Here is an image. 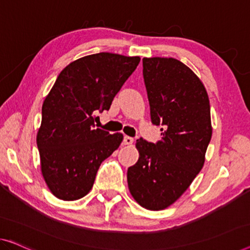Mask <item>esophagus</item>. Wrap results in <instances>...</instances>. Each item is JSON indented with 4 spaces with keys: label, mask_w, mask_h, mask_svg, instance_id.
Instances as JSON below:
<instances>
[{
    "label": "esophagus",
    "mask_w": 250,
    "mask_h": 250,
    "mask_svg": "<svg viewBox=\"0 0 250 250\" xmlns=\"http://www.w3.org/2000/svg\"><path fill=\"white\" fill-rule=\"evenodd\" d=\"M132 143H133V138L129 137V136H125V138H124L125 145H132Z\"/></svg>",
    "instance_id": "1"
}]
</instances>
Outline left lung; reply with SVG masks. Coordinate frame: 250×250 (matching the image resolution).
<instances>
[{"label": "left lung", "instance_id": "left-lung-1", "mask_svg": "<svg viewBox=\"0 0 250 250\" xmlns=\"http://www.w3.org/2000/svg\"><path fill=\"white\" fill-rule=\"evenodd\" d=\"M151 122L163 125L156 144L137 140L139 159L129 167V191L147 210H164L188 188L211 140L210 102L194 72L175 58H144Z\"/></svg>", "mask_w": 250, "mask_h": 250}]
</instances>
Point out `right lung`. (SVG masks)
I'll return each instance as SVG.
<instances>
[{"label":"right lung","instance_id":"right-lung-1","mask_svg":"<svg viewBox=\"0 0 250 250\" xmlns=\"http://www.w3.org/2000/svg\"><path fill=\"white\" fill-rule=\"evenodd\" d=\"M139 62L138 56L100 53L74 61L58 75L37 133L42 174L56 197L86 195L101 163L120 146L124 135L94 129V114L110 109Z\"/></svg>","mask_w":250,"mask_h":250}]
</instances>
